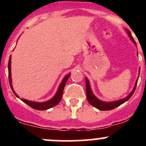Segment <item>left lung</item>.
<instances>
[{
    "instance_id": "left-lung-1",
    "label": "left lung",
    "mask_w": 146,
    "mask_h": 146,
    "mask_svg": "<svg viewBox=\"0 0 146 146\" xmlns=\"http://www.w3.org/2000/svg\"><path fill=\"white\" fill-rule=\"evenodd\" d=\"M126 32H127L128 35L130 37L131 40L133 42V43H134L135 45H136V42L133 39V36H132L131 34L130 31L128 29H126ZM137 55H138V52H137ZM138 73L140 74V68H139V72ZM138 78H137L136 82H135L134 87H133V90H132L131 92L127 95L125 98L121 100H119L116 101H112V102H104L102 100H100L98 99L96 96L93 94L92 92V89L90 88V85L89 80H88L87 78H85V85H86V95H87V99H88V102L91 104L92 106L95 107V108L98 109L99 110H102V111H109V110H111L113 109L116 108V107H119L121 104H122L123 103H124L125 102L128 101L131 98V97L133 95V92H134L135 90H136L137 82H138Z\"/></svg>"
}]
</instances>
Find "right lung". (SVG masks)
Masks as SVG:
<instances>
[{"label":"right lung","instance_id":"right-lung-1","mask_svg":"<svg viewBox=\"0 0 146 146\" xmlns=\"http://www.w3.org/2000/svg\"><path fill=\"white\" fill-rule=\"evenodd\" d=\"M70 73L68 74L67 76H66L64 78V79L62 80L61 83H60L59 86H58V90H57L56 92L55 95L51 99H50L49 100H47L46 102H33V101H29L25 99H21V100L24 102L25 104H27V105H29V107H31L32 108L35 109L36 110H46L48 109L51 108V107H54L56 104H58L60 102V101L61 100V98H62L63 92H64V89L65 85H66V82H67L69 76H70ZM8 76H9V82L10 88H11L12 90H13V93L15 94L17 98H20L18 95L16 94V92H15L14 90H13V85H12V78H11V56H10L9 61H8Z\"/></svg>","mask_w":146,"mask_h":146}]
</instances>
